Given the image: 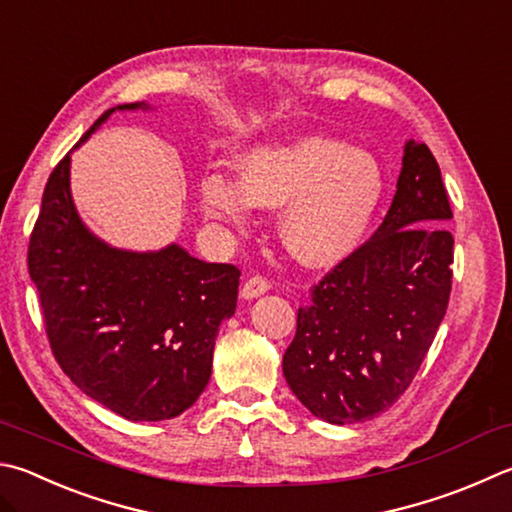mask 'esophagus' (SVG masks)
Listing matches in <instances>:
<instances>
[{
	"instance_id": "34e87169",
	"label": "esophagus",
	"mask_w": 512,
	"mask_h": 512,
	"mask_svg": "<svg viewBox=\"0 0 512 512\" xmlns=\"http://www.w3.org/2000/svg\"><path fill=\"white\" fill-rule=\"evenodd\" d=\"M266 291H271V282L262 275H255V277H248L244 286H241V297H244V300H253V297L264 295Z\"/></svg>"
}]
</instances>
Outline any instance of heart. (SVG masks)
<instances>
[{"label":"heart","mask_w":512,"mask_h":512,"mask_svg":"<svg viewBox=\"0 0 512 512\" xmlns=\"http://www.w3.org/2000/svg\"><path fill=\"white\" fill-rule=\"evenodd\" d=\"M237 172L239 181L221 172L203 176V212L244 228L253 206H284L282 244L313 268L356 253L385 194V172L374 154L318 134L253 147L239 156Z\"/></svg>","instance_id":"1"}]
</instances>
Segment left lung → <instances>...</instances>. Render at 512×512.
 I'll list each match as a JSON object with an SVG mask.
<instances>
[{"instance_id": "left-lung-1", "label": "left lung", "mask_w": 512, "mask_h": 512, "mask_svg": "<svg viewBox=\"0 0 512 512\" xmlns=\"http://www.w3.org/2000/svg\"><path fill=\"white\" fill-rule=\"evenodd\" d=\"M448 192L430 147L405 143L383 224L311 288L282 369L313 416L349 425L385 412L416 376L452 291Z\"/></svg>"}]
</instances>
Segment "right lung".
<instances>
[{
	"label": "right lung",
	"mask_w": 512,
	"mask_h": 512,
	"mask_svg": "<svg viewBox=\"0 0 512 512\" xmlns=\"http://www.w3.org/2000/svg\"><path fill=\"white\" fill-rule=\"evenodd\" d=\"M116 109L150 105L107 109L80 143ZM69 174L71 154L46 181L29 241L53 356L89 398L129 421L179 416L208 385L219 324L237 306L239 268L201 262L179 244L111 248L82 224Z\"/></svg>",
	"instance_id": "1"
}]
</instances>
